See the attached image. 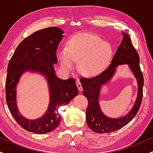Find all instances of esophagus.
Returning a JSON list of instances; mask_svg holds the SVG:
<instances>
[{"mask_svg":"<svg viewBox=\"0 0 153 153\" xmlns=\"http://www.w3.org/2000/svg\"><path fill=\"white\" fill-rule=\"evenodd\" d=\"M76 85H77V87H78L79 91H80V92H81V91L82 90V85H81L80 80H77V81H76Z\"/></svg>","mask_w":153,"mask_h":153,"instance_id":"34e87169","label":"esophagus"}]
</instances>
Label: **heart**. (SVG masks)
Listing matches in <instances>:
<instances>
[{"label":"heart","instance_id":"obj_1","mask_svg":"<svg viewBox=\"0 0 153 153\" xmlns=\"http://www.w3.org/2000/svg\"><path fill=\"white\" fill-rule=\"evenodd\" d=\"M61 65L67 70L80 61L79 70L83 75L93 77L107 68L112 57L111 46L102 39L90 33L77 34L70 38L65 49L58 53Z\"/></svg>","mask_w":153,"mask_h":153}]
</instances>
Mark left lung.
<instances>
[{"label": "left lung", "instance_id": "8db88e82", "mask_svg": "<svg viewBox=\"0 0 153 153\" xmlns=\"http://www.w3.org/2000/svg\"><path fill=\"white\" fill-rule=\"evenodd\" d=\"M123 37L111 64L107 70L92 78H80L83 88V95L88 100L86 111V121L88 127L95 133H110L121 129L132 120L140 109L143 99L144 79L140 70V58L138 52L131 43L128 34L123 32ZM128 64L138 83V94L134 105L126 115L114 119L106 116L102 112L99 104L100 90L113 76L118 65Z\"/></svg>", "mask_w": 153, "mask_h": 153}]
</instances>
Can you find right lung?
I'll use <instances>...</instances> for the list:
<instances>
[{
  "label": "right lung",
  "instance_id": "obj_1",
  "mask_svg": "<svg viewBox=\"0 0 153 153\" xmlns=\"http://www.w3.org/2000/svg\"><path fill=\"white\" fill-rule=\"evenodd\" d=\"M63 34V30L56 27L34 32L20 42L10 60L5 82L7 107L17 123L29 132L44 134L56 128L61 120L59 107L68 104L78 94L75 79H60L54 70L53 64L58 62L57 48ZM28 70L45 75L50 94L48 111L42 117L34 120L21 115L16 102V85L23 73Z\"/></svg>",
  "mask_w": 153,
  "mask_h": 153
}]
</instances>
